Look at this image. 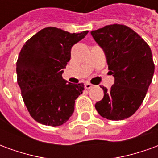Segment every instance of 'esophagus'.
<instances>
[{
	"instance_id": "esophagus-1",
	"label": "esophagus",
	"mask_w": 158,
	"mask_h": 158,
	"mask_svg": "<svg viewBox=\"0 0 158 158\" xmlns=\"http://www.w3.org/2000/svg\"><path fill=\"white\" fill-rule=\"evenodd\" d=\"M85 87L86 89H91V88H92L93 85L89 84V83H86L85 85Z\"/></svg>"
}]
</instances>
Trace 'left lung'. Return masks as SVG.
Masks as SVG:
<instances>
[{
    "instance_id": "obj_1",
    "label": "left lung",
    "mask_w": 158,
    "mask_h": 158,
    "mask_svg": "<svg viewBox=\"0 0 158 158\" xmlns=\"http://www.w3.org/2000/svg\"><path fill=\"white\" fill-rule=\"evenodd\" d=\"M103 49L108 69L114 77L109 89L101 86L103 99L96 103L100 115L109 120H123L138 110L152 80L155 65L151 48L128 26L111 24L91 31Z\"/></svg>"
}]
</instances>
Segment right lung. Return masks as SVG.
Masks as SVG:
<instances>
[{"instance_id":"right-lung-1","label":"right lung","mask_w":158,"mask_h":158,"mask_svg":"<svg viewBox=\"0 0 158 158\" xmlns=\"http://www.w3.org/2000/svg\"><path fill=\"white\" fill-rule=\"evenodd\" d=\"M89 31L71 34L48 27L25 42L17 61V80L30 116L44 125L60 126L72 116L83 83L62 79L71 48Z\"/></svg>"}]
</instances>
